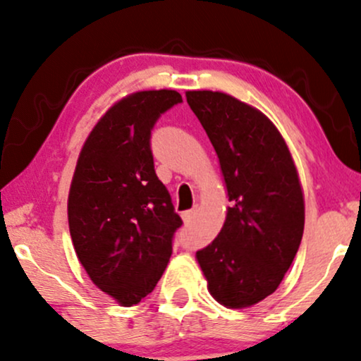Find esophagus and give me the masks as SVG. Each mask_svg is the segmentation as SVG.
Instances as JSON below:
<instances>
[{"label": "esophagus", "instance_id": "34e87169", "mask_svg": "<svg viewBox=\"0 0 361 361\" xmlns=\"http://www.w3.org/2000/svg\"><path fill=\"white\" fill-rule=\"evenodd\" d=\"M195 215H197V210H195V208H192V210L183 212V214H181V219H183L185 224H190L195 219Z\"/></svg>", "mask_w": 361, "mask_h": 361}]
</instances>
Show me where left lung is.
Segmentation results:
<instances>
[{
	"instance_id": "left-lung-1",
	"label": "left lung",
	"mask_w": 361,
	"mask_h": 361,
	"mask_svg": "<svg viewBox=\"0 0 361 361\" xmlns=\"http://www.w3.org/2000/svg\"><path fill=\"white\" fill-rule=\"evenodd\" d=\"M220 163L230 207L215 240L197 252L208 293L230 310L279 288L305 230V195L284 137L269 117L225 92L188 90Z\"/></svg>"
}]
</instances>
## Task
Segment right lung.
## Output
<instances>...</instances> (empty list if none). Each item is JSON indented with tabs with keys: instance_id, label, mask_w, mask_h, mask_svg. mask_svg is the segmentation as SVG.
I'll list each match as a JSON object with an SVG mask.
<instances>
[{
	"instance_id": "right-lung-1",
	"label": "right lung",
	"mask_w": 361,
	"mask_h": 361,
	"mask_svg": "<svg viewBox=\"0 0 361 361\" xmlns=\"http://www.w3.org/2000/svg\"><path fill=\"white\" fill-rule=\"evenodd\" d=\"M181 102L176 90H137L112 104L82 146L67 212L77 259L117 305L146 298L168 266L181 227L154 173L151 129Z\"/></svg>"
}]
</instances>
